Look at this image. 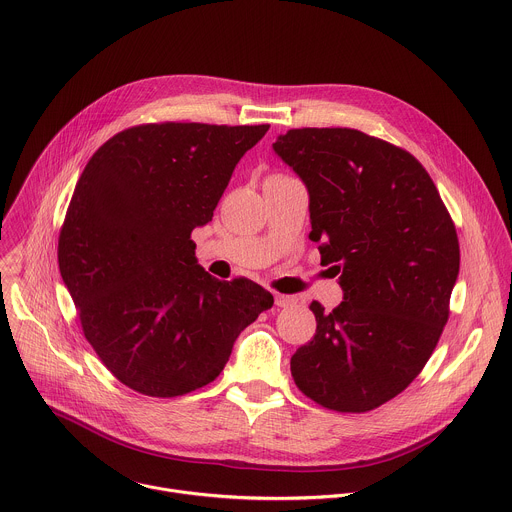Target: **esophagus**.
<instances>
[{
  "label": "esophagus",
  "instance_id": "obj_1",
  "mask_svg": "<svg viewBox=\"0 0 512 512\" xmlns=\"http://www.w3.org/2000/svg\"><path fill=\"white\" fill-rule=\"evenodd\" d=\"M297 303V299L293 295H281V293H275V305L277 307H293Z\"/></svg>",
  "mask_w": 512,
  "mask_h": 512
}]
</instances>
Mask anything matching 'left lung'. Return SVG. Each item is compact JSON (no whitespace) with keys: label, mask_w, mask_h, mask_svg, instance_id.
Returning a JSON list of instances; mask_svg holds the SVG:
<instances>
[{"label":"left lung","mask_w":512,"mask_h":512,"mask_svg":"<svg viewBox=\"0 0 512 512\" xmlns=\"http://www.w3.org/2000/svg\"><path fill=\"white\" fill-rule=\"evenodd\" d=\"M273 151L309 191L321 265L343 303L313 301L315 337L291 357L295 385L339 413H365L405 391L433 355L459 277L453 219L405 149L347 127L289 129Z\"/></svg>","instance_id":"left-lung-1"}]
</instances>
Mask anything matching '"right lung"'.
Segmentation results:
<instances>
[{"label": "right lung", "instance_id": "obj_1", "mask_svg": "<svg viewBox=\"0 0 512 512\" xmlns=\"http://www.w3.org/2000/svg\"><path fill=\"white\" fill-rule=\"evenodd\" d=\"M267 129L147 123L113 135L85 165L57 261L85 339L129 389L179 397L211 383L239 333L271 309L261 285L211 277L191 241Z\"/></svg>", "mask_w": 512, "mask_h": 512}]
</instances>
